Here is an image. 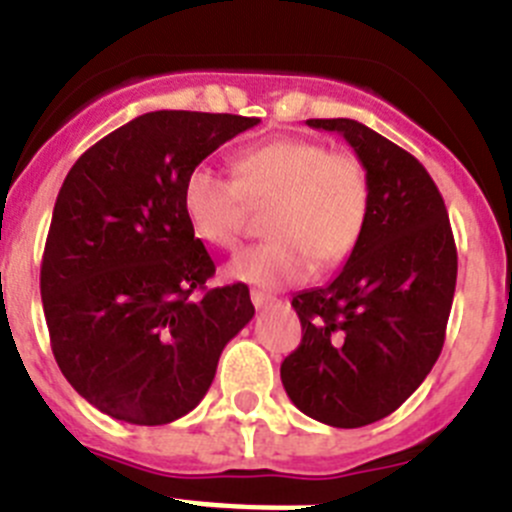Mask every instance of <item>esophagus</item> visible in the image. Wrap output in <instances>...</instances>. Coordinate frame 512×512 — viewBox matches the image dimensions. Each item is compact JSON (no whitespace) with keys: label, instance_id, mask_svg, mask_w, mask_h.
<instances>
[{"label":"esophagus","instance_id":"1","mask_svg":"<svg viewBox=\"0 0 512 512\" xmlns=\"http://www.w3.org/2000/svg\"><path fill=\"white\" fill-rule=\"evenodd\" d=\"M251 302L256 307H266V305H271V302H274V297L266 295V292H261V289H253V292H251Z\"/></svg>","mask_w":512,"mask_h":512}]
</instances>
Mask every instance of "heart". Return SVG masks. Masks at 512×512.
Wrapping results in <instances>:
<instances>
[{"instance_id":"1","label":"heart","mask_w":512,"mask_h":512,"mask_svg":"<svg viewBox=\"0 0 512 512\" xmlns=\"http://www.w3.org/2000/svg\"><path fill=\"white\" fill-rule=\"evenodd\" d=\"M233 176L194 166L184 179L182 207L192 233L215 248H235L248 228V207H266L269 241L246 248L230 277L259 287L302 282L351 256L369 217V176L359 156L323 143L279 138L241 151Z\"/></svg>"}]
</instances>
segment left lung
I'll return each mask as SVG.
<instances>
[{"label": "left lung", "instance_id": "left-lung-1", "mask_svg": "<svg viewBox=\"0 0 512 512\" xmlns=\"http://www.w3.org/2000/svg\"><path fill=\"white\" fill-rule=\"evenodd\" d=\"M307 125L346 138L372 200L341 274L292 297L302 343L282 361V384L310 418L361 428L395 413L436 364L454 302L456 243L418 158L348 117Z\"/></svg>", "mask_w": 512, "mask_h": 512}]
</instances>
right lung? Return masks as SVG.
Instances as JSON below:
<instances>
[{
    "label": "right lung",
    "instance_id": "obj_1",
    "mask_svg": "<svg viewBox=\"0 0 512 512\" xmlns=\"http://www.w3.org/2000/svg\"><path fill=\"white\" fill-rule=\"evenodd\" d=\"M259 117L158 110L94 143L53 207L40 297L69 384L110 418L164 425L200 405L225 343L253 318L182 207L189 171Z\"/></svg>",
    "mask_w": 512,
    "mask_h": 512
}]
</instances>
